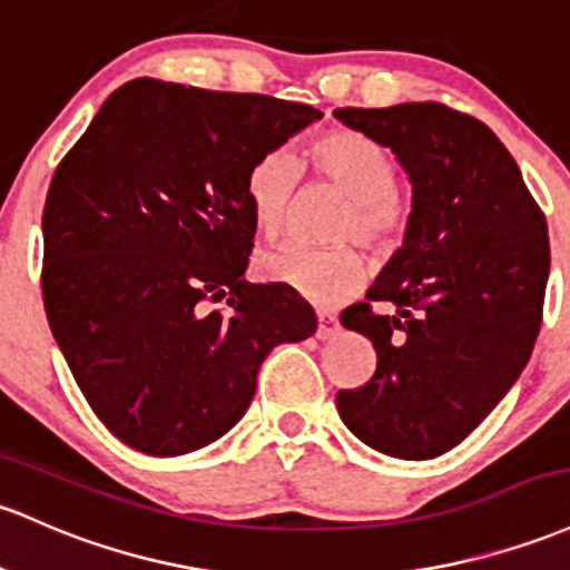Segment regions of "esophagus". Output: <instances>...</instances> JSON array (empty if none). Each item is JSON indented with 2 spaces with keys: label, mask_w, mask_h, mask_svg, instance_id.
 Segmentation results:
<instances>
[{
  "label": "esophagus",
  "mask_w": 570,
  "mask_h": 570,
  "mask_svg": "<svg viewBox=\"0 0 570 570\" xmlns=\"http://www.w3.org/2000/svg\"><path fill=\"white\" fill-rule=\"evenodd\" d=\"M316 337L318 341H330V337L337 335V330H341V324H337V316L330 314V311H318L316 314Z\"/></svg>",
  "instance_id": "esophagus-1"
}]
</instances>
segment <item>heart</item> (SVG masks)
<instances>
[{
	"label": "heart",
	"instance_id": "heart-1",
	"mask_svg": "<svg viewBox=\"0 0 570 570\" xmlns=\"http://www.w3.org/2000/svg\"><path fill=\"white\" fill-rule=\"evenodd\" d=\"M308 167L316 178L346 194V208L335 224V240H360L371 252H390L403 240L411 222V203L397 189L395 156L376 137L360 129H330L308 146ZM303 178L295 154H262L248 167L246 197L256 227L278 235L289 216ZM259 271L273 284L316 305H337L354 297L365 284V256L352 243L333 248H308L289 243L259 256Z\"/></svg>",
	"mask_w": 570,
	"mask_h": 570
}]
</instances>
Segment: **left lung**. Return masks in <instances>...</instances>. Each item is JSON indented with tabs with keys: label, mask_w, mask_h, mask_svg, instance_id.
I'll list each match as a JSON object with an SVG mask.
<instances>
[{
	"label": "left lung",
	"mask_w": 570,
	"mask_h": 570,
	"mask_svg": "<svg viewBox=\"0 0 570 570\" xmlns=\"http://www.w3.org/2000/svg\"><path fill=\"white\" fill-rule=\"evenodd\" d=\"M337 121L390 146L414 186L403 248L343 327L367 335L376 373L335 395L367 446L433 460L465 441L533 354L549 235L514 156L487 124L441 102L337 108Z\"/></svg>",
	"instance_id": "1"
}]
</instances>
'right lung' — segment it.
I'll use <instances>...</instances> for the list:
<instances>
[{
	"instance_id": "add662e5",
	"label": "right lung",
	"mask_w": 570,
	"mask_h": 570,
	"mask_svg": "<svg viewBox=\"0 0 570 570\" xmlns=\"http://www.w3.org/2000/svg\"><path fill=\"white\" fill-rule=\"evenodd\" d=\"M316 118L267 94L137 78L56 167L42 303L91 411L127 446H208L246 414L271 348L316 333L295 295L240 278L248 167Z\"/></svg>"
}]
</instances>
